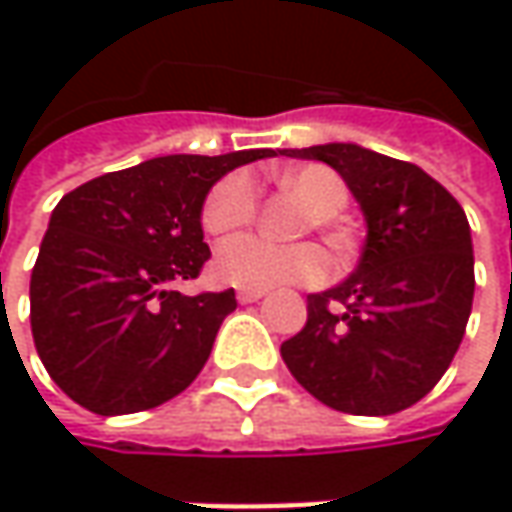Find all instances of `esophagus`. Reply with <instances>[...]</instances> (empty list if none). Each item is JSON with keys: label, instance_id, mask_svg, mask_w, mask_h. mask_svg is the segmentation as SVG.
<instances>
[{"label": "esophagus", "instance_id": "obj_1", "mask_svg": "<svg viewBox=\"0 0 512 512\" xmlns=\"http://www.w3.org/2000/svg\"><path fill=\"white\" fill-rule=\"evenodd\" d=\"M265 296V290H239L236 293V299L242 302V305H250V302H259Z\"/></svg>", "mask_w": 512, "mask_h": 512}]
</instances>
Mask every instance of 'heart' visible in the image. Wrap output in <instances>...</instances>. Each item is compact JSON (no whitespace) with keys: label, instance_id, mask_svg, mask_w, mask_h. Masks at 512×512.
<instances>
[{"label":"heart","instance_id":"1","mask_svg":"<svg viewBox=\"0 0 512 512\" xmlns=\"http://www.w3.org/2000/svg\"><path fill=\"white\" fill-rule=\"evenodd\" d=\"M279 182L296 193L313 213V225L327 230L333 247L344 236L333 219L347 207V185L336 170L325 165H302L279 173ZM256 216V187L247 173H230L216 182L202 207V227L210 236H225L245 227ZM325 253L313 245H273L259 236H236L219 245L213 273L219 282L245 290H270L279 285H313L325 276Z\"/></svg>","mask_w":512,"mask_h":512}]
</instances>
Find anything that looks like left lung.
<instances>
[{
  "label": "left lung",
  "instance_id": "1",
  "mask_svg": "<svg viewBox=\"0 0 512 512\" xmlns=\"http://www.w3.org/2000/svg\"><path fill=\"white\" fill-rule=\"evenodd\" d=\"M282 156L330 165L367 222L356 270L307 296V325L282 344L287 370L333 410L399 413L436 387L470 319L476 279L462 205L422 168L362 145Z\"/></svg>",
  "mask_w": 512,
  "mask_h": 512
}]
</instances>
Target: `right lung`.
<instances>
[{
  "label": "right lung",
  "instance_id": "add662e5",
  "mask_svg": "<svg viewBox=\"0 0 512 512\" xmlns=\"http://www.w3.org/2000/svg\"><path fill=\"white\" fill-rule=\"evenodd\" d=\"M267 156L276 150L159 156L59 199L30 273V330L73 402L99 416L139 413L199 376L236 293L185 296L173 285L210 259V187Z\"/></svg>",
  "mask_w": 512,
  "mask_h": 512
}]
</instances>
